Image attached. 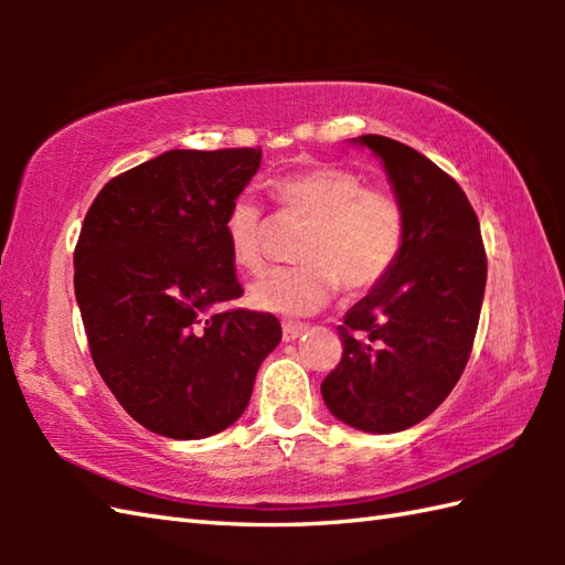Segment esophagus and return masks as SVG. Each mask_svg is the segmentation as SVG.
I'll list each match as a JSON object with an SVG mask.
<instances>
[{"instance_id": "34e87169", "label": "esophagus", "mask_w": 565, "mask_h": 565, "mask_svg": "<svg viewBox=\"0 0 565 565\" xmlns=\"http://www.w3.org/2000/svg\"><path fill=\"white\" fill-rule=\"evenodd\" d=\"M303 332H306V326H301V322H284V326H281L284 342H294V340L301 338Z\"/></svg>"}]
</instances>
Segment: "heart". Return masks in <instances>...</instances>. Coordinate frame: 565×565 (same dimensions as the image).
Returning a JSON list of instances; mask_svg holds the SVG:
<instances>
[{
  "label": "heart",
  "mask_w": 565,
  "mask_h": 565,
  "mask_svg": "<svg viewBox=\"0 0 565 565\" xmlns=\"http://www.w3.org/2000/svg\"><path fill=\"white\" fill-rule=\"evenodd\" d=\"M284 209L313 221L298 267L271 269L249 286V303L264 313L310 316L342 289L362 294L386 276L401 255L405 215L388 191L369 189L342 167H313L274 182ZM227 252L237 269L264 264V213L249 194L231 201L223 218Z\"/></svg>",
  "instance_id": "1"
}]
</instances>
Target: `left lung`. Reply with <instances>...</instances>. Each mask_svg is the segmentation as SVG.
<instances>
[{
	"label": "left lung",
	"mask_w": 565,
	"mask_h": 565,
	"mask_svg": "<svg viewBox=\"0 0 565 565\" xmlns=\"http://www.w3.org/2000/svg\"><path fill=\"white\" fill-rule=\"evenodd\" d=\"M350 142L381 160L405 235L393 269L347 310L338 328L344 352L320 391L340 423L393 435L435 413L461 379L488 262L471 203L447 172L398 140Z\"/></svg>",
	"instance_id": "left-lung-1"
}]
</instances>
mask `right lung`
<instances>
[{"mask_svg": "<svg viewBox=\"0 0 565 565\" xmlns=\"http://www.w3.org/2000/svg\"><path fill=\"white\" fill-rule=\"evenodd\" d=\"M262 150H167L94 199L75 249V298L94 366L154 435L203 439L245 413L259 364L281 342L243 296L223 218Z\"/></svg>", "mask_w": 565, "mask_h": 565, "instance_id": "obj_1", "label": "right lung"}]
</instances>
